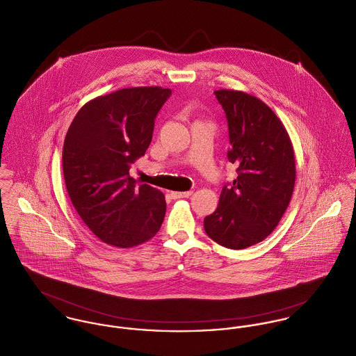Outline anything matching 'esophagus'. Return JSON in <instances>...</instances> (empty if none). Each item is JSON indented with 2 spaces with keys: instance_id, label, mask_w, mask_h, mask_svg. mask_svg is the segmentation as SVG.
<instances>
[{
  "instance_id": "obj_1",
  "label": "esophagus",
  "mask_w": 356,
  "mask_h": 356,
  "mask_svg": "<svg viewBox=\"0 0 356 356\" xmlns=\"http://www.w3.org/2000/svg\"><path fill=\"white\" fill-rule=\"evenodd\" d=\"M192 191L187 192H170V196L173 197V199H180V197H188V196H191Z\"/></svg>"
}]
</instances>
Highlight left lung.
<instances>
[{
  "mask_svg": "<svg viewBox=\"0 0 356 356\" xmlns=\"http://www.w3.org/2000/svg\"><path fill=\"white\" fill-rule=\"evenodd\" d=\"M214 93L227 119V159L238 165V176L222 188L204 230L219 245L244 249L267 238L286 213L297 175L294 149L282 120L260 99L234 89Z\"/></svg>",
  "mask_w": 356,
  "mask_h": 356,
  "instance_id": "8db88e82",
  "label": "left lung"
}]
</instances>
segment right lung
<instances>
[{"mask_svg":"<svg viewBox=\"0 0 356 356\" xmlns=\"http://www.w3.org/2000/svg\"><path fill=\"white\" fill-rule=\"evenodd\" d=\"M170 93L161 86H136L95 97L66 133V190L83 223L106 244H143L163 225L164 193L147 184L137 187L130 166L145 156L157 112Z\"/></svg>","mask_w":356,"mask_h":356,"instance_id":"obj_1","label":"right lung"}]
</instances>
